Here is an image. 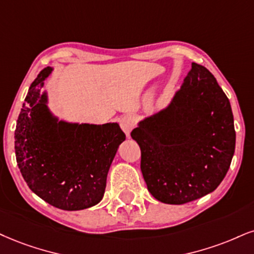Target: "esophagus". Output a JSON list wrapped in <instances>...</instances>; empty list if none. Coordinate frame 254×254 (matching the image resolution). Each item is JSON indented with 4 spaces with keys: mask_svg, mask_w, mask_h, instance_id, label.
<instances>
[{
    "mask_svg": "<svg viewBox=\"0 0 254 254\" xmlns=\"http://www.w3.org/2000/svg\"><path fill=\"white\" fill-rule=\"evenodd\" d=\"M134 126H135V120H134L132 115H124V117L120 119V127L122 128V130L126 133L127 136H129L130 130L133 129Z\"/></svg>",
    "mask_w": 254,
    "mask_h": 254,
    "instance_id": "obj_1",
    "label": "esophagus"
}]
</instances>
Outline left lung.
Returning <instances> with one entry per match:
<instances>
[{"mask_svg": "<svg viewBox=\"0 0 254 254\" xmlns=\"http://www.w3.org/2000/svg\"><path fill=\"white\" fill-rule=\"evenodd\" d=\"M130 136L141 149L149 193L172 205L213 192L236 147L230 101L213 74L194 62L170 107L140 122Z\"/></svg>", "mask_w": 254, "mask_h": 254, "instance_id": "obj_1", "label": "left lung"}]
</instances>
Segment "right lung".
<instances>
[{
    "label": "right lung",
    "instance_id": "right-lung-1",
    "mask_svg": "<svg viewBox=\"0 0 254 254\" xmlns=\"http://www.w3.org/2000/svg\"><path fill=\"white\" fill-rule=\"evenodd\" d=\"M43 68L30 84L15 129L22 177L41 199L64 211L92 207L102 199L118 147L126 139L118 124L69 125L53 119L42 95Z\"/></svg>",
    "mask_w": 254,
    "mask_h": 254
}]
</instances>
